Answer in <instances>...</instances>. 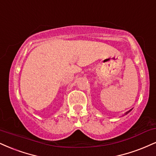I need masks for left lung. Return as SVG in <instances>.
<instances>
[{
  "mask_svg": "<svg viewBox=\"0 0 156 156\" xmlns=\"http://www.w3.org/2000/svg\"><path fill=\"white\" fill-rule=\"evenodd\" d=\"M131 110H129V111H128V112H126V113H125V115H126V114H128V113H129V112H130V111H131Z\"/></svg>",
  "mask_w": 156,
  "mask_h": 156,
  "instance_id": "8db88e82",
  "label": "left lung"
}]
</instances>
